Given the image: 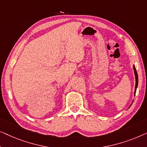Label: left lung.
Here are the masks:
<instances>
[{
  "label": "left lung",
  "mask_w": 147,
  "mask_h": 147,
  "mask_svg": "<svg viewBox=\"0 0 147 147\" xmlns=\"http://www.w3.org/2000/svg\"><path fill=\"white\" fill-rule=\"evenodd\" d=\"M133 69H134V72H135V78H136V85H135V94L136 88H137V86H138V74H137V72L136 71L135 66L133 67Z\"/></svg>",
  "instance_id": "obj_1"
}]
</instances>
